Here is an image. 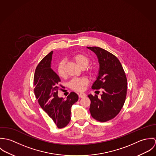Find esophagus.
<instances>
[{"label": "esophagus", "instance_id": "obj_1", "mask_svg": "<svg viewBox=\"0 0 156 156\" xmlns=\"http://www.w3.org/2000/svg\"><path fill=\"white\" fill-rule=\"evenodd\" d=\"M87 96L86 94L85 93H83V92H81V93H79V98H83V97H85Z\"/></svg>", "mask_w": 156, "mask_h": 156}]
</instances>
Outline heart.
<instances>
[{
    "mask_svg": "<svg viewBox=\"0 0 156 156\" xmlns=\"http://www.w3.org/2000/svg\"><path fill=\"white\" fill-rule=\"evenodd\" d=\"M73 60L80 68H85L86 71L91 74L92 71V68L91 67H87L90 62L89 56L82 53H78L74 54L72 57ZM57 71L58 75L61 77H64L66 76L65 71V61L64 60L61 61L57 66ZM88 79L86 77H80L73 79L69 82V87L70 88L73 90L81 91L84 88V86L88 83Z\"/></svg>",
    "mask_w": 156,
    "mask_h": 156,
    "instance_id": "heart-1",
    "label": "heart"
}]
</instances>
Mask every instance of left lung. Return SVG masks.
Wrapping results in <instances>:
<instances>
[{"label": "left lung", "instance_id": "8db88e82", "mask_svg": "<svg viewBox=\"0 0 156 156\" xmlns=\"http://www.w3.org/2000/svg\"><path fill=\"white\" fill-rule=\"evenodd\" d=\"M97 56L100 64L98 76L92 89L103 88V94H89V111L93 118L106 122L114 118L121 111L127 95V80L119 59L111 53L98 47H87Z\"/></svg>", "mask_w": 156, "mask_h": 156}]
</instances>
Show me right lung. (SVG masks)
<instances>
[{"label":"right lung","mask_w":156,"mask_h":156,"mask_svg":"<svg viewBox=\"0 0 156 156\" xmlns=\"http://www.w3.org/2000/svg\"><path fill=\"white\" fill-rule=\"evenodd\" d=\"M53 51H50L41 61L36 68L34 77V89L35 97L41 108L52 119L58 128L67 126L71 119V108L77 101L79 97L71 92L67 100L59 98L58 90L61 80L51 68Z\"/></svg>","instance_id":"1"}]
</instances>
